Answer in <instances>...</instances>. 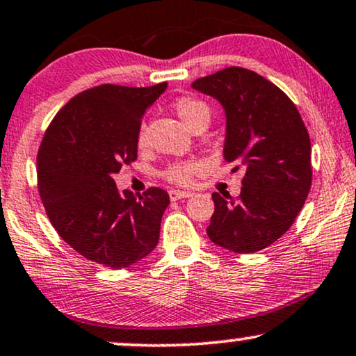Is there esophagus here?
Here are the masks:
<instances>
[{
	"mask_svg": "<svg viewBox=\"0 0 356 356\" xmlns=\"http://www.w3.org/2000/svg\"><path fill=\"white\" fill-rule=\"evenodd\" d=\"M187 197H192V192L175 191V188H172V191H169V198H170V200H172V202L181 200V198H187Z\"/></svg>",
	"mask_w": 356,
	"mask_h": 356,
	"instance_id": "34e87169",
	"label": "esophagus"
}]
</instances>
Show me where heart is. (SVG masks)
Here are the masks:
<instances>
[{
    "label": "heart",
    "instance_id": "1",
    "mask_svg": "<svg viewBox=\"0 0 356 356\" xmlns=\"http://www.w3.org/2000/svg\"><path fill=\"white\" fill-rule=\"evenodd\" d=\"M172 108L174 112L177 113V117L181 118L184 125L191 130H195L202 125L207 127L211 118L210 107H208L203 101H200V99H195V97L184 96V97L175 99L172 104ZM138 145L140 146L145 145L143 127H141L138 131ZM195 170H197L195 163H192V161H184V163H175L172 165H169L168 170H165V177L172 182L186 184L191 181Z\"/></svg>",
    "mask_w": 356,
    "mask_h": 356
}]
</instances>
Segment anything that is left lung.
<instances>
[{
  "label": "left lung",
  "instance_id": "1",
  "mask_svg": "<svg viewBox=\"0 0 356 356\" xmlns=\"http://www.w3.org/2000/svg\"><path fill=\"white\" fill-rule=\"evenodd\" d=\"M221 104L226 117L222 156L244 168L239 198L213 192L207 234L236 254H252L290 229L309 193L311 141L295 104L254 71L231 66L192 83Z\"/></svg>",
  "mask_w": 356,
  "mask_h": 356
}]
</instances>
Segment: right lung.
Masks as SVG:
<instances>
[{"instance_id": "obj_1", "label": "right lung", "mask_w": 356, "mask_h": 356, "mask_svg": "<svg viewBox=\"0 0 356 356\" xmlns=\"http://www.w3.org/2000/svg\"><path fill=\"white\" fill-rule=\"evenodd\" d=\"M165 88L88 89L45 131L37 156L42 203L60 238L92 262L127 268L158 245L168 192L120 193L113 174L136 159L141 118Z\"/></svg>"}]
</instances>
